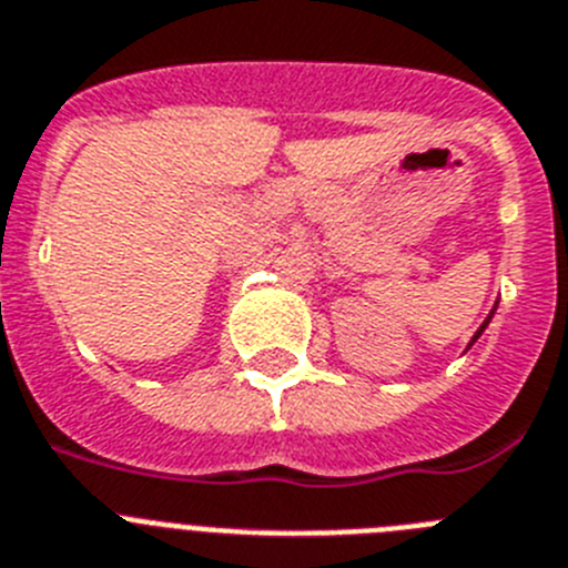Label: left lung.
I'll return each instance as SVG.
<instances>
[{"label":"left lung","mask_w":568,"mask_h":568,"mask_svg":"<svg viewBox=\"0 0 568 568\" xmlns=\"http://www.w3.org/2000/svg\"><path fill=\"white\" fill-rule=\"evenodd\" d=\"M495 312H497V305H495V308H491V314H489V317L483 320V325H480V328H477V332H475V337H471V343H468V348H471V345H475V343H477V339H480V334H483V332H486V325H489V323H491V317H495Z\"/></svg>","instance_id":"1"}]
</instances>
